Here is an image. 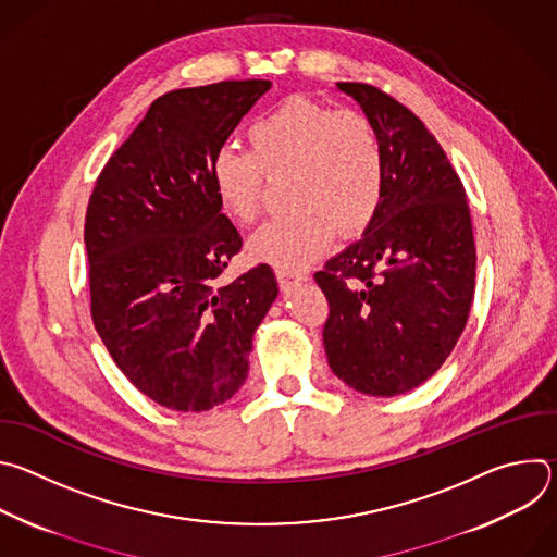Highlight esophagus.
Returning a JSON list of instances; mask_svg holds the SVG:
<instances>
[{
    "instance_id": "esophagus-1",
    "label": "esophagus",
    "mask_w": 557,
    "mask_h": 557,
    "mask_svg": "<svg viewBox=\"0 0 557 557\" xmlns=\"http://www.w3.org/2000/svg\"><path fill=\"white\" fill-rule=\"evenodd\" d=\"M275 277H277V282H280V286H282L284 290L290 288V286L297 284V282H306V280H308L306 273H293V271H284V269H277V271H275Z\"/></svg>"
}]
</instances>
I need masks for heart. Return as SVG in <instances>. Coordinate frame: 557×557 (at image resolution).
Masks as SVG:
<instances>
[{"label": "heart", "mask_w": 557, "mask_h": 557, "mask_svg": "<svg viewBox=\"0 0 557 557\" xmlns=\"http://www.w3.org/2000/svg\"><path fill=\"white\" fill-rule=\"evenodd\" d=\"M249 153L220 149L211 185L235 224H253L264 207L267 181L286 178L290 211L264 224L249 245L256 260L304 269L333 235H359L383 200V147L372 121L352 108L331 110L308 97H288L247 129Z\"/></svg>", "instance_id": "obj_1"}]
</instances>
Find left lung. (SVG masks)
Listing matches in <instances>:
<instances>
[{"mask_svg":"<svg viewBox=\"0 0 557 557\" xmlns=\"http://www.w3.org/2000/svg\"><path fill=\"white\" fill-rule=\"evenodd\" d=\"M372 121L385 163L383 200L361 240L314 273L329 299L333 372L370 396L428 381L465 331L475 245L465 187L438 140L404 103L339 82Z\"/></svg>","mask_w":557,"mask_h":557,"instance_id":"8db88e82","label":"left lung"}]
</instances>
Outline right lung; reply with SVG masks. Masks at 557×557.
I'll list each match as a JSON object with an SVG mask.
<instances>
[{
	"instance_id": "obj_1",
	"label": "right lung",
	"mask_w": 557,
	"mask_h": 557,
	"mask_svg": "<svg viewBox=\"0 0 557 557\" xmlns=\"http://www.w3.org/2000/svg\"><path fill=\"white\" fill-rule=\"evenodd\" d=\"M269 88L245 78L158 97L88 202L95 329L132 385L176 412L211 410L240 389L277 297L269 264L220 282L243 237L211 185L213 156Z\"/></svg>"
}]
</instances>
